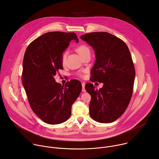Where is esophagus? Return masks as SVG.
Returning a JSON list of instances; mask_svg holds the SVG:
<instances>
[{
	"instance_id": "34e87169",
	"label": "esophagus",
	"mask_w": 159,
	"mask_h": 159,
	"mask_svg": "<svg viewBox=\"0 0 159 159\" xmlns=\"http://www.w3.org/2000/svg\"><path fill=\"white\" fill-rule=\"evenodd\" d=\"M82 91L83 92V93H85L86 92V90H85V83H82Z\"/></svg>"
}]
</instances>
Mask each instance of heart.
Returning <instances> with one entry per match:
<instances>
[{
  "instance_id": "obj_1",
  "label": "heart",
  "mask_w": 159,
  "mask_h": 159,
  "mask_svg": "<svg viewBox=\"0 0 159 159\" xmlns=\"http://www.w3.org/2000/svg\"><path fill=\"white\" fill-rule=\"evenodd\" d=\"M88 50H89V48H88L87 47L84 46V45H80V46H79V47H77V48H76V51H77V52L78 53V54H79V55H80L81 54L84 53L85 52L88 51ZM66 53L65 52V53H64L63 54V55H62V61H63V62L65 61V59H66Z\"/></svg>"
}]
</instances>
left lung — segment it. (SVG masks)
Wrapping results in <instances>:
<instances>
[{"instance_id": "1", "label": "left lung", "mask_w": 159, "mask_h": 159, "mask_svg": "<svg viewBox=\"0 0 159 159\" xmlns=\"http://www.w3.org/2000/svg\"><path fill=\"white\" fill-rule=\"evenodd\" d=\"M80 38L95 51L90 80L103 83L99 90L91 83L85 85L91 96L90 116L99 123H112L123 114L132 96L135 70L131 53L123 41L109 33H87Z\"/></svg>"}]
</instances>
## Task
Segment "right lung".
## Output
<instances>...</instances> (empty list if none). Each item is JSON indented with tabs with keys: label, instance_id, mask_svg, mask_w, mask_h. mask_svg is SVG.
Wrapping results in <instances>:
<instances>
[{
	"label": "right lung",
	"instance_id": "add662e5",
	"mask_svg": "<svg viewBox=\"0 0 159 159\" xmlns=\"http://www.w3.org/2000/svg\"><path fill=\"white\" fill-rule=\"evenodd\" d=\"M79 42L74 33H47L31 42L22 63V85L31 107L44 123L57 125L71 115V108L82 90L77 80L65 87L54 77L63 69L62 55L71 41Z\"/></svg>",
	"mask_w": 159,
	"mask_h": 159
}]
</instances>
